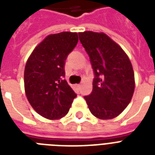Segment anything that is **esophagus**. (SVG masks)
Masks as SVG:
<instances>
[{
	"mask_svg": "<svg viewBox=\"0 0 155 155\" xmlns=\"http://www.w3.org/2000/svg\"><path fill=\"white\" fill-rule=\"evenodd\" d=\"M76 87H77L78 89H80V87H81V85L77 84V85H76Z\"/></svg>",
	"mask_w": 155,
	"mask_h": 155,
	"instance_id": "obj_1",
	"label": "esophagus"
}]
</instances>
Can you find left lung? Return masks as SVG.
<instances>
[{"label": "left lung", "mask_w": 155, "mask_h": 155, "mask_svg": "<svg viewBox=\"0 0 155 155\" xmlns=\"http://www.w3.org/2000/svg\"><path fill=\"white\" fill-rule=\"evenodd\" d=\"M80 42L88 54L95 78L92 92L84 97L96 117L109 120L122 113L132 99L134 72L124 50L104 33H79Z\"/></svg>", "instance_id": "obj_1"}]
</instances>
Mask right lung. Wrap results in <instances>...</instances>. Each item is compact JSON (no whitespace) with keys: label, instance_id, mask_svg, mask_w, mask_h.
<instances>
[{"label":"right lung","instance_id":"add662e5","mask_svg":"<svg viewBox=\"0 0 155 155\" xmlns=\"http://www.w3.org/2000/svg\"><path fill=\"white\" fill-rule=\"evenodd\" d=\"M78 42L75 32L47 35L30 54L24 71L27 100L39 115L49 120L65 117L76 94L68 84L64 64Z\"/></svg>","mask_w":155,"mask_h":155}]
</instances>
